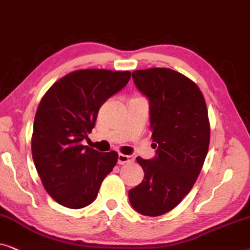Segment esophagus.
I'll return each mask as SVG.
<instances>
[{
	"mask_svg": "<svg viewBox=\"0 0 250 250\" xmlns=\"http://www.w3.org/2000/svg\"><path fill=\"white\" fill-rule=\"evenodd\" d=\"M134 161V156L132 155H125L122 153H120L118 155V164L119 165H125V164H129V162Z\"/></svg>",
	"mask_w": 250,
	"mask_h": 250,
	"instance_id": "obj_1",
	"label": "esophagus"
}]
</instances>
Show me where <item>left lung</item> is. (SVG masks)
Masks as SVG:
<instances>
[{
    "label": "left lung",
    "mask_w": 250,
    "mask_h": 250,
    "mask_svg": "<svg viewBox=\"0 0 250 250\" xmlns=\"http://www.w3.org/2000/svg\"><path fill=\"white\" fill-rule=\"evenodd\" d=\"M136 86L149 104L154 158H137L144 179L129 189L132 208L145 216L174 209L191 191L207 156L210 127L199 86L170 68L132 72Z\"/></svg>",
    "instance_id": "8db88e82"
}]
</instances>
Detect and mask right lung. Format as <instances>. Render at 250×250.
Instances as JSON below:
<instances>
[{
    "label": "right lung",
    "instance_id": "add662e5",
    "mask_svg": "<svg viewBox=\"0 0 250 250\" xmlns=\"http://www.w3.org/2000/svg\"><path fill=\"white\" fill-rule=\"evenodd\" d=\"M131 73L81 69L49 89L36 111L32 154L45 191L59 205L80 209L97 198L118 153L81 144L95 127L101 106L127 85Z\"/></svg>",
    "mask_w": 250,
    "mask_h": 250
}]
</instances>
